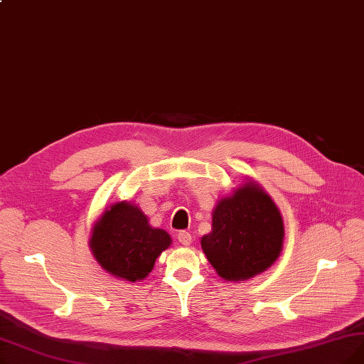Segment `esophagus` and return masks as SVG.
Instances as JSON below:
<instances>
[{"label": "esophagus", "mask_w": 364, "mask_h": 364, "mask_svg": "<svg viewBox=\"0 0 364 364\" xmlns=\"http://www.w3.org/2000/svg\"><path fill=\"white\" fill-rule=\"evenodd\" d=\"M178 242L183 246H188L190 243H192V235H190L188 232H180L178 233Z\"/></svg>", "instance_id": "34e87169"}]
</instances>
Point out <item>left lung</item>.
Here are the masks:
<instances>
[{"label": "left lung", "instance_id": "left-lung-1", "mask_svg": "<svg viewBox=\"0 0 364 364\" xmlns=\"http://www.w3.org/2000/svg\"><path fill=\"white\" fill-rule=\"evenodd\" d=\"M283 217L272 196L246 178L233 193L218 199L213 230L202 236V250L227 282L250 280L277 261L283 250Z\"/></svg>", "mask_w": 364, "mask_h": 364}]
</instances>
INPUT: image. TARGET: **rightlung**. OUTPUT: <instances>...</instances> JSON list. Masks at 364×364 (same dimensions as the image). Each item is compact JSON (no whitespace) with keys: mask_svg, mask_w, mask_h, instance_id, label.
<instances>
[{"mask_svg":"<svg viewBox=\"0 0 364 364\" xmlns=\"http://www.w3.org/2000/svg\"><path fill=\"white\" fill-rule=\"evenodd\" d=\"M171 236L149 224L141 209L127 200L112 203L91 228L90 250L102 269L119 280H144Z\"/></svg>","mask_w":364,"mask_h":364,"instance_id":"obj_1","label":"right lung"}]
</instances>
